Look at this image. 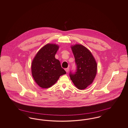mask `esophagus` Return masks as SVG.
Returning a JSON list of instances; mask_svg holds the SVG:
<instances>
[{"label": "esophagus", "instance_id": "obj_1", "mask_svg": "<svg viewBox=\"0 0 128 128\" xmlns=\"http://www.w3.org/2000/svg\"><path fill=\"white\" fill-rule=\"evenodd\" d=\"M65 71L66 72H68V70H69V68H66L65 69Z\"/></svg>", "mask_w": 128, "mask_h": 128}]
</instances>
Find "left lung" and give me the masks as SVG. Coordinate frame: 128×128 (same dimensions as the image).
I'll return each instance as SVG.
<instances>
[{"mask_svg":"<svg viewBox=\"0 0 128 128\" xmlns=\"http://www.w3.org/2000/svg\"><path fill=\"white\" fill-rule=\"evenodd\" d=\"M77 65L76 72L70 73V79L80 90L91 84L97 73V63L91 52L84 46L76 44L71 46Z\"/></svg>","mask_w":128,"mask_h":128,"instance_id":"8db88e82","label":"left lung"}]
</instances>
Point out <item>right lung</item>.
I'll list each match as a JSON object with an SVG mask.
<instances>
[{
  "label": "right lung",
  "mask_w": 128,
  "mask_h": 128,
  "mask_svg": "<svg viewBox=\"0 0 128 128\" xmlns=\"http://www.w3.org/2000/svg\"><path fill=\"white\" fill-rule=\"evenodd\" d=\"M59 46L48 44L37 52L32 61V76L37 84L42 88H48L54 85L60 77L66 73L60 61L55 56Z\"/></svg>",
  "instance_id": "1"
}]
</instances>
